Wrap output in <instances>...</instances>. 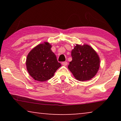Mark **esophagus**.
<instances>
[{
  "instance_id": "1",
  "label": "esophagus",
  "mask_w": 121,
  "mask_h": 121,
  "mask_svg": "<svg viewBox=\"0 0 121 121\" xmlns=\"http://www.w3.org/2000/svg\"><path fill=\"white\" fill-rule=\"evenodd\" d=\"M62 64V65H63L66 66V65H67V64H68V62H63Z\"/></svg>"
}]
</instances>
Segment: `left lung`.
I'll use <instances>...</instances> for the list:
<instances>
[{
  "mask_svg": "<svg viewBox=\"0 0 121 121\" xmlns=\"http://www.w3.org/2000/svg\"><path fill=\"white\" fill-rule=\"evenodd\" d=\"M71 55L72 60L68 67L77 80H89L96 74L100 67V59L90 46L77 44Z\"/></svg>",
  "mask_w": 121,
  "mask_h": 121,
  "instance_id": "1",
  "label": "left lung"
}]
</instances>
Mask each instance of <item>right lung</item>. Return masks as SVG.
<instances>
[{
    "label": "right lung",
    "instance_id": "right-lung-1",
    "mask_svg": "<svg viewBox=\"0 0 121 121\" xmlns=\"http://www.w3.org/2000/svg\"><path fill=\"white\" fill-rule=\"evenodd\" d=\"M51 45L44 42L34 48L26 58V68L31 77L39 82L50 79L61 66L51 50Z\"/></svg>",
    "mask_w": 121,
    "mask_h": 121
}]
</instances>
